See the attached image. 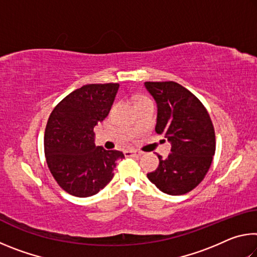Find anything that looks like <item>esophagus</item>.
Returning <instances> with one entry per match:
<instances>
[{"label":"esophagus","instance_id":"esophagus-1","mask_svg":"<svg viewBox=\"0 0 257 257\" xmlns=\"http://www.w3.org/2000/svg\"><path fill=\"white\" fill-rule=\"evenodd\" d=\"M124 154L127 155H132V156H136V158H139V156H142V153L138 151H134V150H130V151H125Z\"/></svg>","mask_w":257,"mask_h":257}]
</instances>
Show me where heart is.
<instances>
[{"label":"heart","instance_id":"obj_1","mask_svg":"<svg viewBox=\"0 0 257 257\" xmlns=\"http://www.w3.org/2000/svg\"><path fill=\"white\" fill-rule=\"evenodd\" d=\"M144 101H150V99L146 98V97H141V98L138 99V102H144ZM138 102H137V103H138Z\"/></svg>","mask_w":257,"mask_h":257}]
</instances>
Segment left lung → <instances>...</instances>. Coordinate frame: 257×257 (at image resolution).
<instances>
[{"label": "left lung", "mask_w": 257, "mask_h": 257, "mask_svg": "<svg viewBox=\"0 0 257 257\" xmlns=\"http://www.w3.org/2000/svg\"><path fill=\"white\" fill-rule=\"evenodd\" d=\"M158 104L155 132L171 143L167 159L159 156L151 182L169 195H184L197 187L211 167L215 153V133L202 102L175 81H146Z\"/></svg>", "instance_id": "left-lung-1"}]
</instances>
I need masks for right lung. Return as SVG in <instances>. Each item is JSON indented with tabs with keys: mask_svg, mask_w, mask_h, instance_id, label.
I'll return each instance as SVG.
<instances>
[{
	"mask_svg": "<svg viewBox=\"0 0 257 257\" xmlns=\"http://www.w3.org/2000/svg\"><path fill=\"white\" fill-rule=\"evenodd\" d=\"M119 84H89L67 95L52 111L44 135L46 163L68 194L89 197L114 176L120 151L95 145L94 127L106 118Z\"/></svg>",
	"mask_w": 257,
	"mask_h": 257,
	"instance_id": "right-lung-1",
	"label": "right lung"
}]
</instances>
